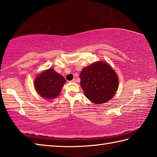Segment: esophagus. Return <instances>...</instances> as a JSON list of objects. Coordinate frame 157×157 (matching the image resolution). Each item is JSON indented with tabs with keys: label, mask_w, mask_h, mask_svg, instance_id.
<instances>
[{
	"label": "esophagus",
	"mask_w": 157,
	"mask_h": 157,
	"mask_svg": "<svg viewBox=\"0 0 157 157\" xmlns=\"http://www.w3.org/2000/svg\"><path fill=\"white\" fill-rule=\"evenodd\" d=\"M69 82H71V83H74V82H75V79L74 78V79H72L71 81H70Z\"/></svg>",
	"instance_id": "esophagus-1"
}]
</instances>
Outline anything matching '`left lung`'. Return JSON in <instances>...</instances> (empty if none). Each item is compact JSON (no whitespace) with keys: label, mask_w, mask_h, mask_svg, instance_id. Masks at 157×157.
I'll use <instances>...</instances> for the list:
<instances>
[{"label":"left lung","mask_w":157,"mask_h":157,"mask_svg":"<svg viewBox=\"0 0 157 157\" xmlns=\"http://www.w3.org/2000/svg\"><path fill=\"white\" fill-rule=\"evenodd\" d=\"M79 78L86 98L95 104L108 102L117 90L118 76L106 62L98 61L87 66L82 70Z\"/></svg>","instance_id":"8db88e82"}]
</instances>
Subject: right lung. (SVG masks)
Wrapping results in <instances>:
<instances>
[{
	"mask_svg": "<svg viewBox=\"0 0 157 157\" xmlns=\"http://www.w3.org/2000/svg\"><path fill=\"white\" fill-rule=\"evenodd\" d=\"M66 80L63 77L50 68L39 74L34 79V88L41 97L54 99L61 92Z\"/></svg>",
	"mask_w": 157,
	"mask_h": 157,
	"instance_id": "right-lung-1",
	"label": "right lung"
}]
</instances>
